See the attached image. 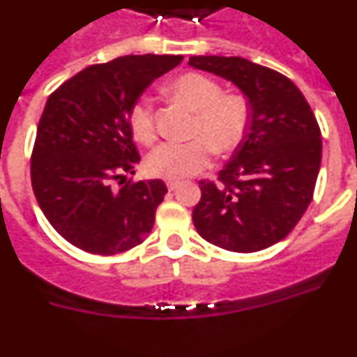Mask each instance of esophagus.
Segmentation results:
<instances>
[{
    "mask_svg": "<svg viewBox=\"0 0 357 357\" xmlns=\"http://www.w3.org/2000/svg\"><path fill=\"white\" fill-rule=\"evenodd\" d=\"M166 185H168V189H169V191H175V189L178 188V185H181V182H176V181H169L168 184H166Z\"/></svg>",
    "mask_w": 357,
    "mask_h": 357,
    "instance_id": "esophagus-1",
    "label": "esophagus"
}]
</instances>
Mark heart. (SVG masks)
Instances as JSON below:
<instances>
[{
    "label": "heart",
    "mask_w": 357,
    "mask_h": 357,
    "mask_svg": "<svg viewBox=\"0 0 357 357\" xmlns=\"http://www.w3.org/2000/svg\"><path fill=\"white\" fill-rule=\"evenodd\" d=\"M175 100L195 110L191 134L185 143H162L151 151L146 160L150 175L181 181L207 168L214 150L230 151L241 143L248 127V103L239 94L222 93L213 78L200 73H185L168 85ZM135 141L150 144L155 141V112L150 100H139L128 116Z\"/></svg>",
    "instance_id": "1"
}]
</instances>
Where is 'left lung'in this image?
Here are the masks:
<instances>
[{
    "instance_id": "left-lung-1",
    "label": "left lung",
    "mask_w": 357,
    "mask_h": 357,
    "mask_svg": "<svg viewBox=\"0 0 357 357\" xmlns=\"http://www.w3.org/2000/svg\"><path fill=\"white\" fill-rule=\"evenodd\" d=\"M189 66L225 78L250 105L247 134L220 184L200 181L193 223L206 241L230 252H259L293 230L313 200L321 134L301 89L241 56H191Z\"/></svg>"
}]
</instances>
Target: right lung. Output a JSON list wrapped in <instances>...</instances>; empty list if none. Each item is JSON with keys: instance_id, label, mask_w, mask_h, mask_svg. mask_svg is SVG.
Listing matches in <instances>:
<instances>
[{"instance_id": "add662e5", "label": "right lung", "mask_w": 357, "mask_h": 357, "mask_svg": "<svg viewBox=\"0 0 357 357\" xmlns=\"http://www.w3.org/2000/svg\"><path fill=\"white\" fill-rule=\"evenodd\" d=\"M182 59L119 56L85 68L48 98L31 151V188L53 229L80 250L121 254L150 234L168 188L159 178L127 182L125 173L141 160L128 116L148 85Z\"/></svg>"}]
</instances>
